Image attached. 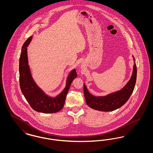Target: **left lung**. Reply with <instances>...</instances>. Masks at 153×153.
<instances>
[{"label":"left lung","instance_id":"8db88e82","mask_svg":"<svg viewBox=\"0 0 153 153\" xmlns=\"http://www.w3.org/2000/svg\"><path fill=\"white\" fill-rule=\"evenodd\" d=\"M134 61L135 58L132 56ZM137 69L135 62L133 66L131 79L121 90L104 96H95L91 94L84 83V94L88 105L92 109L109 112L121 107L128 101L135 85Z\"/></svg>","mask_w":153,"mask_h":153}]
</instances>
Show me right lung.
Returning <instances> with one entry per match:
<instances>
[{
	"label": "right lung",
	"instance_id": "right-lung-1",
	"mask_svg": "<svg viewBox=\"0 0 153 153\" xmlns=\"http://www.w3.org/2000/svg\"><path fill=\"white\" fill-rule=\"evenodd\" d=\"M32 39V36L25 41L22 46L19 58V84L23 95L31 107L42 113H56L63 108L66 95L71 83L77 76L75 69L69 74L66 87L56 97H51L46 95L38 87L33 80L28 64L27 47Z\"/></svg>",
	"mask_w": 153,
	"mask_h": 153
}]
</instances>
